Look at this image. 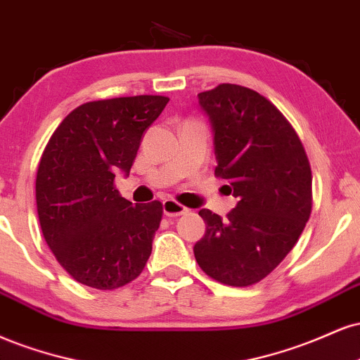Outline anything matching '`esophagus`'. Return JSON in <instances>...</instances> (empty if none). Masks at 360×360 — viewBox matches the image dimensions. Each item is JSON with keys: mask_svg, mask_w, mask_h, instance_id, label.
<instances>
[{"mask_svg": "<svg viewBox=\"0 0 360 360\" xmlns=\"http://www.w3.org/2000/svg\"><path fill=\"white\" fill-rule=\"evenodd\" d=\"M187 212H188L187 207L179 204V202L173 200V198H167V200H163V214L168 215V217H179V215H184Z\"/></svg>", "mask_w": 360, "mask_h": 360, "instance_id": "obj_1", "label": "esophagus"}]
</instances>
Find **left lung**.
I'll return each instance as SVG.
<instances>
[{"label":"left lung","instance_id":"obj_1","mask_svg":"<svg viewBox=\"0 0 360 360\" xmlns=\"http://www.w3.org/2000/svg\"><path fill=\"white\" fill-rule=\"evenodd\" d=\"M198 104L214 131L215 176L229 181L238 205L224 221L198 212L205 234L193 255L215 281L255 285L285 259L310 219L308 156L280 109L252 89L219 84L200 92Z\"/></svg>","mask_w":360,"mask_h":360}]
</instances>
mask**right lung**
Instances as JSON below:
<instances>
[{"instance_id":"add662e5","label":"right lung","mask_w":360,"mask_h":360,"mask_svg":"<svg viewBox=\"0 0 360 360\" xmlns=\"http://www.w3.org/2000/svg\"><path fill=\"white\" fill-rule=\"evenodd\" d=\"M165 96L92 101L53 131L37 172V210L53 256L82 285L116 290L141 274L162 221V202L136 204L114 187L129 175L143 133Z\"/></svg>"}]
</instances>
